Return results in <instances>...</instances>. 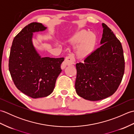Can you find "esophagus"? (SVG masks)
I'll return each mask as SVG.
<instances>
[{"label": "esophagus", "instance_id": "esophagus-1", "mask_svg": "<svg viewBox=\"0 0 134 134\" xmlns=\"http://www.w3.org/2000/svg\"><path fill=\"white\" fill-rule=\"evenodd\" d=\"M75 61V59L74 56L72 54H69L67 56L65 57V60L62 63V69H64L65 68L67 65H71L74 64V62Z\"/></svg>", "mask_w": 134, "mask_h": 134}]
</instances>
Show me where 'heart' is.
I'll return each instance as SVG.
<instances>
[{
    "instance_id": "heart-1",
    "label": "heart",
    "mask_w": 134,
    "mask_h": 134,
    "mask_svg": "<svg viewBox=\"0 0 134 134\" xmlns=\"http://www.w3.org/2000/svg\"><path fill=\"white\" fill-rule=\"evenodd\" d=\"M69 42L72 44L79 45L77 55L80 58H85L93 52L95 47L96 37L93 33L82 30L69 39Z\"/></svg>"
}]
</instances>
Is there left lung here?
Returning a JSON list of instances; mask_svg holds the SVG:
<instances>
[{"instance_id": "8db88e82", "label": "left lung", "mask_w": 134, "mask_h": 134, "mask_svg": "<svg viewBox=\"0 0 134 134\" xmlns=\"http://www.w3.org/2000/svg\"><path fill=\"white\" fill-rule=\"evenodd\" d=\"M101 46L76 63L75 88L87 100H101L112 96L120 84L124 72L123 50L120 41L107 25L102 24Z\"/></svg>"}]
</instances>
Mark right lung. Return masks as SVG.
<instances>
[{"mask_svg":"<svg viewBox=\"0 0 134 134\" xmlns=\"http://www.w3.org/2000/svg\"><path fill=\"white\" fill-rule=\"evenodd\" d=\"M47 29L33 22L14 38L9 58V71L19 90L33 98L45 97L53 92L57 78L62 72L64 58L42 57L33 42V33Z\"/></svg>","mask_w":134,"mask_h":134,"instance_id":"obj_1","label":"right lung"}]
</instances>
